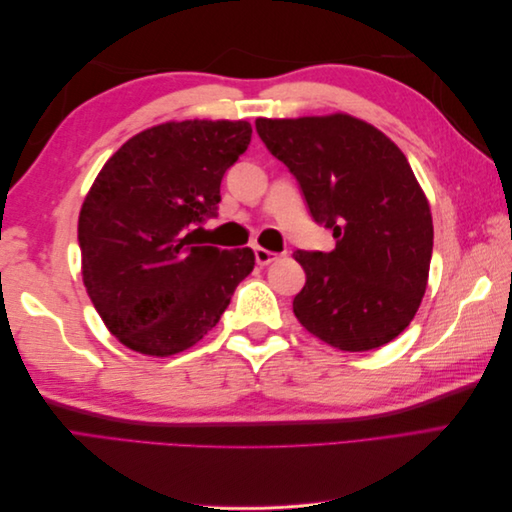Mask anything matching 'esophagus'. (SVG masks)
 Wrapping results in <instances>:
<instances>
[{
    "mask_svg": "<svg viewBox=\"0 0 512 512\" xmlns=\"http://www.w3.org/2000/svg\"><path fill=\"white\" fill-rule=\"evenodd\" d=\"M254 256H256V262H258L260 267L271 265L273 260H277V254H275V252L265 250V247H254Z\"/></svg>",
    "mask_w": 512,
    "mask_h": 512,
    "instance_id": "1",
    "label": "esophagus"
}]
</instances>
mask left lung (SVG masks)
Wrapping results in <instances>:
<instances>
[{
  "label": "left lung",
  "mask_w": 512,
  "mask_h": 512,
  "mask_svg": "<svg viewBox=\"0 0 512 512\" xmlns=\"http://www.w3.org/2000/svg\"><path fill=\"white\" fill-rule=\"evenodd\" d=\"M271 156L288 166L331 252H294L305 286L292 309L324 344L365 352L414 318L433 250L429 203L401 149L350 115L256 119Z\"/></svg>",
  "instance_id": "left-lung-1"
}]
</instances>
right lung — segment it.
Returning <instances> with one entry per match:
<instances>
[{
    "mask_svg": "<svg viewBox=\"0 0 512 512\" xmlns=\"http://www.w3.org/2000/svg\"><path fill=\"white\" fill-rule=\"evenodd\" d=\"M247 121H170L123 143L79 215L83 282L123 346L170 356L200 342L254 269L250 247L205 245Z\"/></svg>",
    "mask_w": 512,
    "mask_h": 512,
    "instance_id": "obj_1",
    "label": "right lung"
}]
</instances>
